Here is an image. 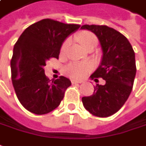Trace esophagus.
<instances>
[{
	"instance_id": "1",
	"label": "esophagus",
	"mask_w": 146,
	"mask_h": 146,
	"mask_svg": "<svg viewBox=\"0 0 146 146\" xmlns=\"http://www.w3.org/2000/svg\"><path fill=\"white\" fill-rule=\"evenodd\" d=\"M72 84H81L83 82V81H81V80H72Z\"/></svg>"
}]
</instances>
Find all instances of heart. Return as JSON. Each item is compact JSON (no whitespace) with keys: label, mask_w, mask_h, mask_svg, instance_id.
<instances>
[{"label":"heart","mask_w":146,"mask_h":146,"mask_svg":"<svg viewBox=\"0 0 146 146\" xmlns=\"http://www.w3.org/2000/svg\"><path fill=\"white\" fill-rule=\"evenodd\" d=\"M78 40L82 45V47L87 48L91 45H97L98 44V39L94 33L88 31H84L80 33L78 36ZM69 40H65L64 43L61 45L60 50L61 52H64L66 47L69 44ZM91 69V66L89 64H85V63H79V62H73L70 63L65 67V73H67L69 76L73 78H80V77H84L88 71Z\"/></svg>","instance_id":"1"}]
</instances>
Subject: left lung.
Here are the masks:
<instances>
[{"label":"left lung","mask_w":146,"mask_h":146,"mask_svg":"<svg viewBox=\"0 0 146 146\" xmlns=\"http://www.w3.org/2000/svg\"><path fill=\"white\" fill-rule=\"evenodd\" d=\"M98 36L103 52L102 62L91 79L102 78L104 86L96 84L94 94L82 98L83 106L99 117L114 114L123 106L131 93L135 78V52L125 36L107 25H84Z\"/></svg>","instance_id":"8db88e82"}]
</instances>
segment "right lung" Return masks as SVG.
Listing matches in <instances>:
<instances>
[{
    "label": "right lung",
    "instance_id": "obj_1",
    "mask_svg": "<svg viewBox=\"0 0 146 146\" xmlns=\"http://www.w3.org/2000/svg\"><path fill=\"white\" fill-rule=\"evenodd\" d=\"M80 27L43 19L20 36L13 47L11 74L17 97L28 111L46 114L60 105L71 81L63 76L51 81L44 74V66L50 58H59L65 38Z\"/></svg>",
    "mask_w": 146,
    "mask_h": 146
}]
</instances>
